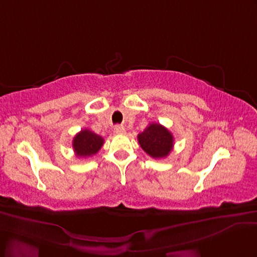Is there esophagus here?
Here are the masks:
<instances>
[{
    "label": "esophagus",
    "mask_w": 257,
    "mask_h": 257,
    "mask_svg": "<svg viewBox=\"0 0 257 257\" xmlns=\"http://www.w3.org/2000/svg\"><path fill=\"white\" fill-rule=\"evenodd\" d=\"M114 133L117 135H123L125 133V129H124L123 125H115Z\"/></svg>",
    "instance_id": "34e87169"
}]
</instances>
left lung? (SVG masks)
<instances>
[{"instance_id": "1", "label": "left lung", "mask_w": 257, "mask_h": 257, "mask_svg": "<svg viewBox=\"0 0 257 257\" xmlns=\"http://www.w3.org/2000/svg\"><path fill=\"white\" fill-rule=\"evenodd\" d=\"M138 143L153 158H165L174 147L173 134L160 123H150L143 133L138 135Z\"/></svg>"}]
</instances>
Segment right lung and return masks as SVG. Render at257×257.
Listing matches in <instances>:
<instances>
[{
    "label": "right lung",
    "mask_w": 257,
    "mask_h": 257,
    "mask_svg": "<svg viewBox=\"0 0 257 257\" xmlns=\"http://www.w3.org/2000/svg\"><path fill=\"white\" fill-rule=\"evenodd\" d=\"M104 140L99 135L90 132L89 129H83L75 135L72 142V147L78 157H90L97 154L102 147Z\"/></svg>",
    "instance_id": "obj_1"
}]
</instances>
